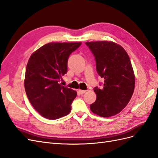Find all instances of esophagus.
I'll return each mask as SVG.
<instances>
[{
	"mask_svg": "<svg viewBox=\"0 0 158 158\" xmlns=\"http://www.w3.org/2000/svg\"><path fill=\"white\" fill-rule=\"evenodd\" d=\"M79 92L80 94H85V93L86 92V91H85V90H81V89H79Z\"/></svg>",
	"mask_w": 158,
	"mask_h": 158,
	"instance_id": "esophagus-1",
	"label": "esophagus"
}]
</instances>
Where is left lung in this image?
<instances>
[{"label": "left lung", "instance_id": "obj_1", "mask_svg": "<svg viewBox=\"0 0 158 158\" xmlns=\"http://www.w3.org/2000/svg\"><path fill=\"white\" fill-rule=\"evenodd\" d=\"M94 54L96 69L104 79L103 87H95L96 101L91 111L104 118L119 114L130 101L135 88V75L127 52L111 41L86 42Z\"/></svg>", "mask_w": 158, "mask_h": 158}]
</instances>
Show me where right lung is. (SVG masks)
<instances>
[{
  "label": "right lung",
  "instance_id": "add662e5",
  "mask_svg": "<svg viewBox=\"0 0 158 158\" xmlns=\"http://www.w3.org/2000/svg\"><path fill=\"white\" fill-rule=\"evenodd\" d=\"M81 43H49L31 55L27 64L25 88L39 114L57 119L69 114L77 92L59 83L67 72L69 55Z\"/></svg>",
  "mask_w": 158,
  "mask_h": 158
}]
</instances>
